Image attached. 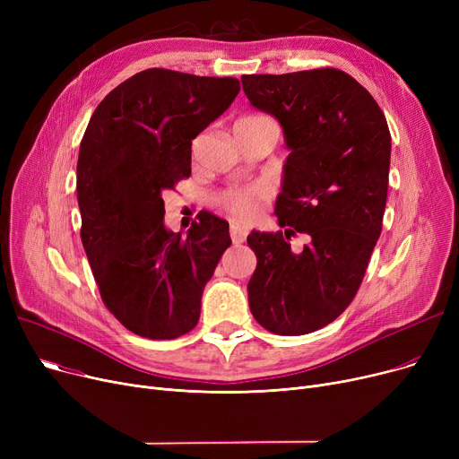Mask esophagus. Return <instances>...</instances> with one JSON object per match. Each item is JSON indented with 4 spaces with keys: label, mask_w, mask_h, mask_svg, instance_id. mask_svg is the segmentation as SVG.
Listing matches in <instances>:
<instances>
[{
    "label": "esophagus",
    "mask_w": 459,
    "mask_h": 459,
    "mask_svg": "<svg viewBox=\"0 0 459 459\" xmlns=\"http://www.w3.org/2000/svg\"><path fill=\"white\" fill-rule=\"evenodd\" d=\"M246 236H247V227L244 225H230V238L232 242L238 244H244L246 242Z\"/></svg>",
    "instance_id": "esophagus-1"
}]
</instances>
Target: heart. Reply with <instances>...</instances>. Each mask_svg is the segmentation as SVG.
Returning <instances> with one entry per match:
<instances>
[{
    "mask_svg": "<svg viewBox=\"0 0 459 459\" xmlns=\"http://www.w3.org/2000/svg\"><path fill=\"white\" fill-rule=\"evenodd\" d=\"M268 120L266 117H246L239 118L236 126H247V125H258ZM270 197L268 187L264 186H251V187H236L221 193L217 203L221 204V208L232 215L238 221H249L256 215L260 204Z\"/></svg>",
    "mask_w": 459,
    "mask_h": 459,
    "instance_id": "obj_1",
    "label": "heart"
}]
</instances>
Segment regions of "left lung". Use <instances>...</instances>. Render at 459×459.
Here are the masks:
<instances>
[{
    "instance_id": "1",
    "label": "left lung",
    "mask_w": 459,
    "mask_h": 459,
    "mask_svg": "<svg viewBox=\"0 0 459 459\" xmlns=\"http://www.w3.org/2000/svg\"><path fill=\"white\" fill-rule=\"evenodd\" d=\"M251 106L275 117L290 151L275 201L284 230H251L255 320L298 336L339 318L355 298L381 234L391 134L372 94L336 68L242 76ZM296 231L307 236L299 253Z\"/></svg>"
}]
</instances>
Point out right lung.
<instances>
[{
    "label": "right lung",
    "instance_id": "1",
    "mask_svg": "<svg viewBox=\"0 0 459 459\" xmlns=\"http://www.w3.org/2000/svg\"><path fill=\"white\" fill-rule=\"evenodd\" d=\"M239 92L236 78L149 68L94 109L78 156L82 244L111 315L132 333L171 341L201 316L206 282L232 244L203 210L186 238L163 223L167 189L191 175V141Z\"/></svg>",
    "mask_w": 459,
    "mask_h": 459
}]
</instances>
